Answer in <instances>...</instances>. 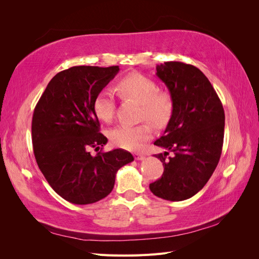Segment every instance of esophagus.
Wrapping results in <instances>:
<instances>
[{"instance_id":"1","label":"esophagus","mask_w":259,"mask_h":259,"mask_svg":"<svg viewBox=\"0 0 259 259\" xmlns=\"http://www.w3.org/2000/svg\"><path fill=\"white\" fill-rule=\"evenodd\" d=\"M134 156H135V159L138 160V161H142V160L145 159V155L142 154V153H135Z\"/></svg>"}]
</instances>
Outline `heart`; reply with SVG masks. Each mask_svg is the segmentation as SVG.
Returning a JSON list of instances; mask_svg holds the SVG:
<instances>
[{"label":"heart","mask_w":259,"mask_h":259,"mask_svg":"<svg viewBox=\"0 0 259 259\" xmlns=\"http://www.w3.org/2000/svg\"><path fill=\"white\" fill-rule=\"evenodd\" d=\"M115 90L124 98L135 100L142 105L140 119L147 120L156 128H162L168 123L173 112V99L166 92H160L159 85L142 73H131L117 82ZM115 100L111 89H103L94 100V111L99 120L111 122L114 116ZM150 124H121L110 131L113 145L136 150L152 137Z\"/></svg>","instance_id":"obj_1"}]
</instances>
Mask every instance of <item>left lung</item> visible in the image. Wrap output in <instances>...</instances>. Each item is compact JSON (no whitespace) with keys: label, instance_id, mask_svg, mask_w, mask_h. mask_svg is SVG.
Segmentation results:
<instances>
[{"label":"left lung","instance_id":"8db88e82","mask_svg":"<svg viewBox=\"0 0 259 259\" xmlns=\"http://www.w3.org/2000/svg\"><path fill=\"white\" fill-rule=\"evenodd\" d=\"M173 99V112L155 146L173 152L155 154L163 163L161 178L151 192L167 201H184L198 193L221 159L225 112L213 86L201 70L179 61L156 66Z\"/></svg>","mask_w":259,"mask_h":259}]
</instances>
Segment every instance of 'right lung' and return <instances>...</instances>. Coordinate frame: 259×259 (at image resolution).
<instances>
[{"label":"right lung","mask_w":259,"mask_h":259,"mask_svg":"<svg viewBox=\"0 0 259 259\" xmlns=\"http://www.w3.org/2000/svg\"><path fill=\"white\" fill-rule=\"evenodd\" d=\"M119 70V66L64 70L50 81L34 108L31 131L38 168L55 192L73 204L106 198L116 171L134 160L123 149L100 150L95 156L90 152L108 142L99 133L94 100Z\"/></svg>","instance_id":"add662e5"}]
</instances>
